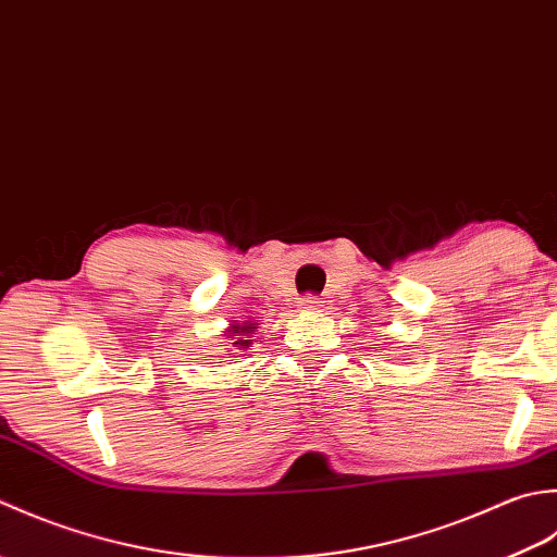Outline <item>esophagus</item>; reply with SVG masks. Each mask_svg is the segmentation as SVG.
Returning <instances> with one entry per match:
<instances>
[{
  "label": "esophagus",
  "instance_id": "obj_1",
  "mask_svg": "<svg viewBox=\"0 0 557 557\" xmlns=\"http://www.w3.org/2000/svg\"><path fill=\"white\" fill-rule=\"evenodd\" d=\"M322 308V298H317V295H305V298L298 300V310L302 312H317Z\"/></svg>",
  "mask_w": 557,
  "mask_h": 557
}]
</instances>
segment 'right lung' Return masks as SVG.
<instances>
[{
	"label": "right lung",
	"mask_w": 557,
	"mask_h": 557,
	"mask_svg": "<svg viewBox=\"0 0 557 557\" xmlns=\"http://www.w3.org/2000/svg\"><path fill=\"white\" fill-rule=\"evenodd\" d=\"M259 322H252V320H247V322H233L228 329H225V338H228V342L233 344V348L231 350H247L249 346H252V342H255V334H257V326ZM228 350V356H233Z\"/></svg>",
	"instance_id": "obj_1"
}]
</instances>
